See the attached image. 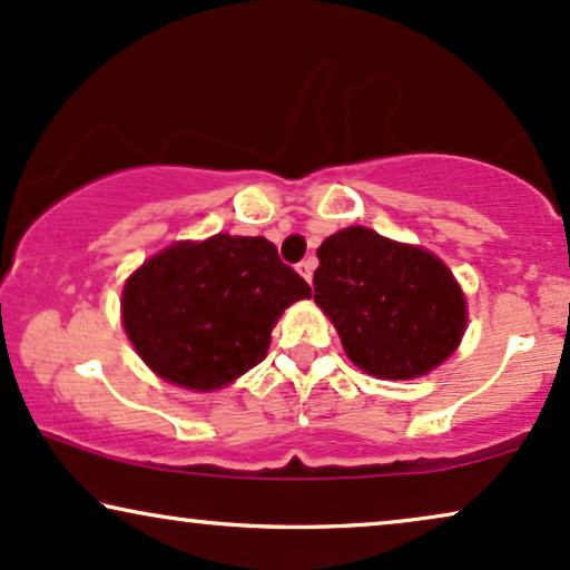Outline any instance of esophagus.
<instances>
[{
	"label": "esophagus",
	"instance_id": "1",
	"mask_svg": "<svg viewBox=\"0 0 570 570\" xmlns=\"http://www.w3.org/2000/svg\"><path fill=\"white\" fill-rule=\"evenodd\" d=\"M315 265H318V261H315V257H305V261H302L299 265H297V271H299V276L307 281H313V271H315Z\"/></svg>",
	"mask_w": 570,
	"mask_h": 570
}]
</instances>
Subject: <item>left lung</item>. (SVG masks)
I'll return each instance as SVG.
<instances>
[{"instance_id":"8db88e82","label":"left lung","mask_w":570,"mask_h":570,"mask_svg":"<svg viewBox=\"0 0 570 570\" xmlns=\"http://www.w3.org/2000/svg\"><path fill=\"white\" fill-rule=\"evenodd\" d=\"M318 261L315 302L365 373L415 379L455 352L465 299L431 252L352 226L321 244Z\"/></svg>"}]
</instances>
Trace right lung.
I'll use <instances>...</instances> for the list:
<instances>
[{
	"label": "right lung",
	"mask_w": 570,
	"mask_h": 570,
	"mask_svg": "<svg viewBox=\"0 0 570 570\" xmlns=\"http://www.w3.org/2000/svg\"><path fill=\"white\" fill-rule=\"evenodd\" d=\"M307 281L263 236L173 244L124 289V326L144 363L170 384L210 392L255 368L271 328Z\"/></svg>",
	"instance_id": "add662e5"
}]
</instances>
